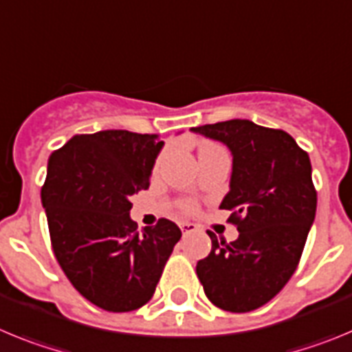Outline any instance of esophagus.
<instances>
[{
    "instance_id": "obj_1",
    "label": "esophagus",
    "mask_w": 352,
    "mask_h": 352,
    "mask_svg": "<svg viewBox=\"0 0 352 352\" xmlns=\"http://www.w3.org/2000/svg\"><path fill=\"white\" fill-rule=\"evenodd\" d=\"M180 230H182L184 235H189V233L198 230V226H196L195 223H188V221H186V223H180Z\"/></svg>"
}]
</instances>
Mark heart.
<instances>
[{
    "label": "heart",
    "instance_id": "obj_1",
    "mask_svg": "<svg viewBox=\"0 0 352 352\" xmlns=\"http://www.w3.org/2000/svg\"><path fill=\"white\" fill-rule=\"evenodd\" d=\"M207 147H217V145H215V144H204V145H201V148H207Z\"/></svg>",
    "mask_w": 352,
    "mask_h": 352
}]
</instances>
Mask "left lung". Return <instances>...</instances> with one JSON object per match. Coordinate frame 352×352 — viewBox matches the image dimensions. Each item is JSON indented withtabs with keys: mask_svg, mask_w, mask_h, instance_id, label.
<instances>
[{
	"mask_svg": "<svg viewBox=\"0 0 352 352\" xmlns=\"http://www.w3.org/2000/svg\"><path fill=\"white\" fill-rule=\"evenodd\" d=\"M191 129L231 151L230 192L221 208L239 230L230 243L208 231L212 251L196 274L215 307L251 312L286 286L302 258L318 207L309 154L283 129L247 119Z\"/></svg>",
	"mask_w": 352,
	"mask_h": 352,
	"instance_id": "left-lung-1",
	"label": "left lung"
}]
</instances>
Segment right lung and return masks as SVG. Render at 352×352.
I'll use <instances>...</instances> for the list:
<instances>
[{"instance_id":"add662e5","label":"right lung","mask_w":352,"mask_h":352,"mask_svg":"<svg viewBox=\"0 0 352 352\" xmlns=\"http://www.w3.org/2000/svg\"><path fill=\"white\" fill-rule=\"evenodd\" d=\"M163 144L157 135L107 129L75 135L49 157L42 205L54 256L75 289L109 312L153 298L182 236L168 219L138 231L129 217V198L148 188Z\"/></svg>"}]
</instances>
